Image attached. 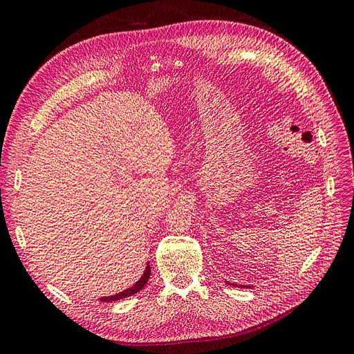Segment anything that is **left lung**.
Returning a JSON list of instances; mask_svg holds the SVG:
<instances>
[{"instance_id": "8db88e82", "label": "left lung", "mask_w": 354, "mask_h": 354, "mask_svg": "<svg viewBox=\"0 0 354 354\" xmlns=\"http://www.w3.org/2000/svg\"><path fill=\"white\" fill-rule=\"evenodd\" d=\"M242 287H245V286H242Z\"/></svg>"}]
</instances>
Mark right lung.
<instances>
[{
  "label": "right lung",
  "mask_w": 354,
  "mask_h": 354,
  "mask_svg": "<svg viewBox=\"0 0 354 354\" xmlns=\"http://www.w3.org/2000/svg\"><path fill=\"white\" fill-rule=\"evenodd\" d=\"M150 272H151V268H150V266L147 264L146 271H144V274H142V277H141L133 287H129V289H127V290H124V292H121V293H118V295L108 296V297H102L100 302H112V300H120V299L128 297V296H131V295H136L137 292H140V290L142 289L144 286L147 284V281H149V279H150Z\"/></svg>",
  "instance_id": "obj_1"
}]
</instances>
